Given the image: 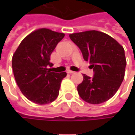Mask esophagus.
<instances>
[{
    "instance_id": "obj_1",
    "label": "esophagus",
    "mask_w": 135,
    "mask_h": 135,
    "mask_svg": "<svg viewBox=\"0 0 135 135\" xmlns=\"http://www.w3.org/2000/svg\"><path fill=\"white\" fill-rule=\"evenodd\" d=\"M67 73H68V74H74V71L70 70H67Z\"/></svg>"
}]
</instances>
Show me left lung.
Instances as JSON below:
<instances>
[{
    "label": "left lung",
    "instance_id": "obj_1",
    "mask_svg": "<svg viewBox=\"0 0 135 135\" xmlns=\"http://www.w3.org/2000/svg\"><path fill=\"white\" fill-rule=\"evenodd\" d=\"M69 37L94 72L92 77L83 75V80L77 86L79 95L92 104L109 100L124 79L126 59L123 47L108 34L98 31L71 34Z\"/></svg>",
    "mask_w": 135,
    "mask_h": 135
}]
</instances>
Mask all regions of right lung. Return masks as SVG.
I'll list each match as a JSON object with an SVG mask.
<instances>
[{
  "label": "right lung",
  "mask_w": 135,
  "mask_h": 135,
  "mask_svg": "<svg viewBox=\"0 0 135 135\" xmlns=\"http://www.w3.org/2000/svg\"><path fill=\"white\" fill-rule=\"evenodd\" d=\"M65 34L41 28L31 33L21 42L13 55L12 67L18 88L28 100L46 104L59 96L66 72L55 73L48 68L50 55Z\"/></svg>",
  "instance_id": "add662e5"
}]
</instances>
